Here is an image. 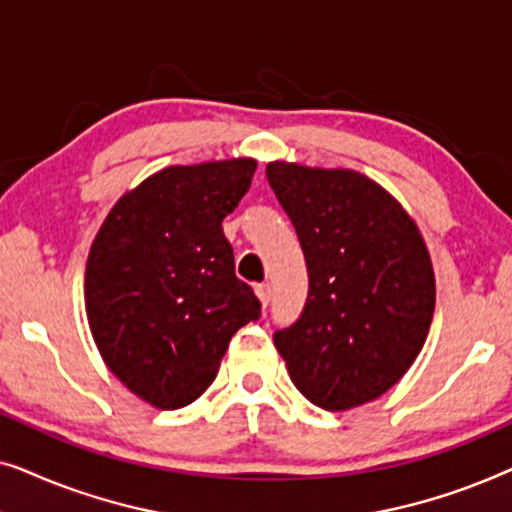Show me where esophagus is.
I'll use <instances>...</instances> for the list:
<instances>
[{"label": "esophagus", "mask_w": 512, "mask_h": 512, "mask_svg": "<svg viewBox=\"0 0 512 512\" xmlns=\"http://www.w3.org/2000/svg\"><path fill=\"white\" fill-rule=\"evenodd\" d=\"M254 291H256L258 300L263 303V307H268V303H270V284H256Z\"/></svg>", "instance_id": "obj_1"}]
</instances>
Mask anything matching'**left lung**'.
I'll use <instances>...</instances> for the list:
<instances>
[{
  "mask_svg": "<svg viewBox=\"0 0 512 512\" xmlns=\"http://www.w3.org/2000/svg\"><path fill=\"white\" fill-rule=\"evenodd\" d=\"M268 181L296 226L310 291L275 333L291 382L340 412L375 401L422 352L436 307L429 249L394 195L354 170L275 160Z\"/></svg>",
  "mask_w": 512,
  "mask_h": 512,
  "instance_id": "obj_1",
  "label": "left lung"
}]
</instances>
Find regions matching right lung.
<instances>
[{"label": "right lung", "instance_id": "right-lung-1", "mask_svg": "<svg viewBox=\"0 0 512 512\" xmlns=\"http://www.w3.org/2000/svg\"><path fill=\"white\" fill-rule=\"evenodd\" d=\"M254 172V158L165 167L97 230L86 265L90 333L111 373L153 408L193 403L230 338L261 317L221 228Z\"/></svg>", "mask_w": 512, "mask_h": 512}]
</instances>
